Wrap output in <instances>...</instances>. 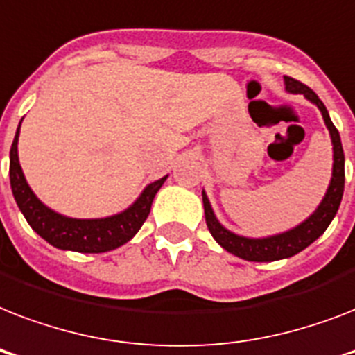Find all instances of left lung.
<instances>
[{"label":"left lung","mask_w":355,"mask_h":355,"mask_svg":"<svg viewBox=\"0 0 355 355\" xmlns=\"http://www.w3.org/2000/svg\"><path fill=\"white\" fill-rule=\"evenodd\" d=\"M286 88L293 94H304L309 101H313L319 110L322 112L326 127L330 130L331 144H334V177H331L330 188L328 193L322 199L320 206L315 210V214L309 219L298 225L297 228H293L289 232L280 234V236L263 237V239H248V237L236 236V234L228 232L227 228H223L219 221L211 211V206L208 202V197L202 193V202H205V216L208 230L214 236L219 245L225 250L236 254L239 258L248 259V261H275V259L289 258L295 256L297 252L304 250V248L311 245V243L324 234L331 219L336 217L339 205H341L343 191H345V153H343L341 136L336 125L331 123L328 110H326L324 103L320 101L317 94H315L309 86H306L300 80L293 79V77H286Z\"/></svg>","instance_id":"obj_1"}]
</instances>
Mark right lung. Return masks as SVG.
Listing matches in <instances>:
<instances>
[{
    "mask_svg": "<svg viewBox=\"0 0 355 355\" xmlns=\"http://www.w3.org/2000/svg\"><path fill=\"white\" fill-rule=\"evenodd\" d=\"M18 134L19 127L10 147V169H8L14 199L31 228L47 243H51L53 247L64 248V250L97 254L121 247L123 243H127L141 228L149 216L156 191L162 188V184L167 178L164 177L149 184L141 197L128 210L118 216L107 217V219H69V217L58 216L47 206L42 205L40 200L36 199V195L31 191L29 184L25 182L18 162Z\"/></svg>",
    "mask_w": 355,
    "mask_h": 355,
    "instance_id": "obj_1",
    "label": "right lung"
}]
</instances>
